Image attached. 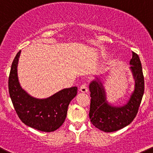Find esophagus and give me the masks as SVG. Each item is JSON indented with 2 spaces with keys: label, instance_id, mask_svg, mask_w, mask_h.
<instances>
[{
  "label": "esophagus",
  "instance_id": "1",
  "mask_svg": "<svg viewBox=\"0 0 153 153\" xmlns=\"http://www.w3.org/2000/svg\"><path fill=\"white\" fill-rule=\"evenodd\" d=\"M80 91H81V93H87L88 90H87V85H86L85 84H84L83 85L81 86V88H80Z\"/></svg>",
  "mask_w": 153,
  "mask_h": 153
}]
</instances>
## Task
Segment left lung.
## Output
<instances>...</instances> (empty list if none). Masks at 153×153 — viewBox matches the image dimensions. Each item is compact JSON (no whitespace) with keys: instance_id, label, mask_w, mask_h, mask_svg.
<instances>
[{"instance_id":"1","label":"left lung","mask_w":153,"mask_h":153,"mask_svg":"<svg viewBox=\"0 0 153 153\" xmlns=\"http://www.w3.org/2000/svg\"><path fill=\"white\" fill-rule=\"evenodd\" d=\"M129 69L134 81V90L123 105H114L107 99V92L100 78L92 80L90 117L92 124L105 132H113L129 125L136 117L144 93V78L138 55L132 52Z\"/></svg>"}]
</instances>
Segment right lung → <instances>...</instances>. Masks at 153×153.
<instances>
[{
	"mask_svg": "<svg viewBox=\"0 0 153 153\" xmlns=\"http://www.w3.org/2000/svg\"><path fill=\"white\" fill-rule=\"evenodd\" d=\"M21 51L13 60L9 76V93L21 120L27 126L41 131L51 132L64 123L68 107L76 96L77 87L63 89L49 97L38 99L30 95L21 86L18 64Z\"/></svg>",
	"mask_w": 153,
	"mask_h": 153,
	"instance_id": "obj_1",
	"label": "right lung"
}]
</instances>
